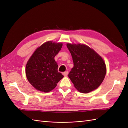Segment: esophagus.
<instances>
[{
	"label": "esophagus",
	"instance_id": "34e87169",
	"mask_svg": "<svg viewBox=\"0 0 128 128\" xmlns=\"http://www.w3.org/2000/svg\"><path fill=\"white\" fill-rule=\"evenodd\" d=\"M68 74V72H63V75H64V77H66V76H67Z\"/></svg>",
	"mask_w": 128,
	"mask_h": 128
}]
</instances>
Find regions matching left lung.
Returning <instances> with one entry per match:
<instances>
[{
  "label": "left lung",
  "instance_id": "8db88e82",
  "mask_svg": "<svg viewBox=\"0 0 128 128\" xmlns=\"http://www.w3.org/2000/svg\"><path fill=\"white\" fill-rule=\"evenodd\" d=\"M74 67L68 77L80 92L88 94L97 88L106 74V66L98 53L83 44L67 43Z\"/></svg>",
  "mask_w": 128,
  "mask_h": 128
}]
</instances>
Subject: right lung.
Returning <instances> with one entry per match:
<instances>
[{
	"mask_svg": "<svg viewBox=\"0 0 128 128\" xmlns=\"http://www.w3.org/2000/svg\"><path fill=\"white\" fill-rule=\"evenodd\" d=\"M61 42H45L36 49L27 61L26 75L37 90L49 92L54 88L64 76L58 71L54 57L62 46Z\"/></svg>",
	"mask_w": 128,
	"mask_h": 128,
	"instance_id": "obj_1",
	"label": "right lung"
}]
</instances>
